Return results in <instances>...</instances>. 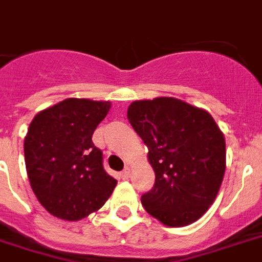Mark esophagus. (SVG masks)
<instances>
[{
	"instance_id": "esophagus-1",
	"label": "esophagus",
	"mask_w": 262,
	"mask_h": 262,
	"mask_svg": "<svg viewBox=\"0 0 262 262\" xmlns=\"http://www.w3.org/2000/svg\"><path fill=\"white\" fill-rule=\"evenodd\" d=\"M120 177H122V180H127V178L130 177V168H129V167H125V170L120 172Z\"/></svg>"
}]
</instances>
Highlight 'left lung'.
I'll return each mask as SVG.
<instances>
[{
  "label": "left lung",
  "mask_w": 262,
  "mask_h": 262,
  "mask_svg": "<svg viewBox=\"0 0 262 262\" xmlns=\"http://www.w3.org/2000/svg\"><path fill=\"white\" fill-rule=\"evenodd\" d=\"M127 119L147 146L156 174L142 196L146 212L170 227L196 222L216 199L226 170L225 136L212 115L160 97L132 102Z\"/></svg>",
  "instance_id": "left-lung-1"
}]
</instances>
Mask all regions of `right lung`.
Returning a JSON list of instances; mask_svg holds the SVG:
<instances>
[{
  "label": "right lung",
  "instance_id": "1",
  "mask_svg": "<svg viewBox=\"0 0 262 262\" xmlns=\"http://www.w3.org/2000/svg\"><path fill=\"white\" fill-rule=\"evenodd\" d=\"M111 102L67 98L33 118L24 143L32 191L49 213L80 220L102 208L118 181L103 170L92 135Z\"/></svg>",
  "mask_w": 262,
  "mask_h": 262
}]
</instances>
